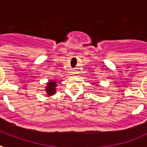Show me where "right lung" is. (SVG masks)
Here are the masks:
<instances>
[{
  "instance_id": "add662e5",
  "label": "right lung",
  "mask_w": 147,
  "mask_h": 147,
  "mask_svg": "<svg viewBox=\"0 0 147 147\" xmlns=\"http://www.w3.org/2000/svg\"><path fill=\"white\" fill-rule=\"evenodd\" d=\"M55 87H56V82H52L48 83V86L47 87V93L49 95H53L55 94Z\"/></svg>"
}]
</instances>
